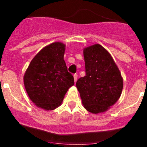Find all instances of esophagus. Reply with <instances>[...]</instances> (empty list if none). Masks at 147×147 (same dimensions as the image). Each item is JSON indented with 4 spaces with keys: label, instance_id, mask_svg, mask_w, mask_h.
Listing matches in <instances>:
<instances>
[{
    "label": "esophagus",
    "instance_id": "34e87169",
    "mask_svg": "<svg viewBox=\"0 0 147 147\" xmlns=\"http://www.w3.org/2000/svg\"><path fill=\"white\" fill-rule=\"evenodd\" d=\"M77 77H78V75H77V74H75V75H74V80H75V82H77Z\"/></svg>",
    "mask_w": 147,
    "mask_h": 147
}]
</instances>
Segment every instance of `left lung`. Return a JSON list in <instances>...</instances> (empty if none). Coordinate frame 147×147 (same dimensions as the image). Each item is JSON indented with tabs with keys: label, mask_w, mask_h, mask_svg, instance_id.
Wrapping results in <instances>:
<instances>
[{
	"label": "left lung",
	"mask_w": 147,
	"mask_h": 147,
	"mask_svg": "<svg viewBox=\"0 0 147 147\" xmlns=\"http://www.w3.org/2000/svg\"><path fill=\"white\" fill-rule=\"evenodd\" d=\"M86 75L76 86L84 107L94 114L105 112L120 97L123 79L109 52L99 44L84 49Z\"/></svg>",
	"instance_id": "left-lung-1"
}]
</instances>
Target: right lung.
Here are the masks:
<instances>
[{"mask_svg":"<svg viewBox=\"0 0 147 147\" xmlns=\"http://www.w3.org/2000/svg\"><path fill=\"white\" fill-rule=\"evenodd\" d=\"M65 45L55 42L43 48L30 62L23 81L32 102L45 111L57 109L75 84L63 59Z\"/></svg>","mask_w":147,"mask_h":147,"instance_id":"1","label":"right lung"}]
</instances>
